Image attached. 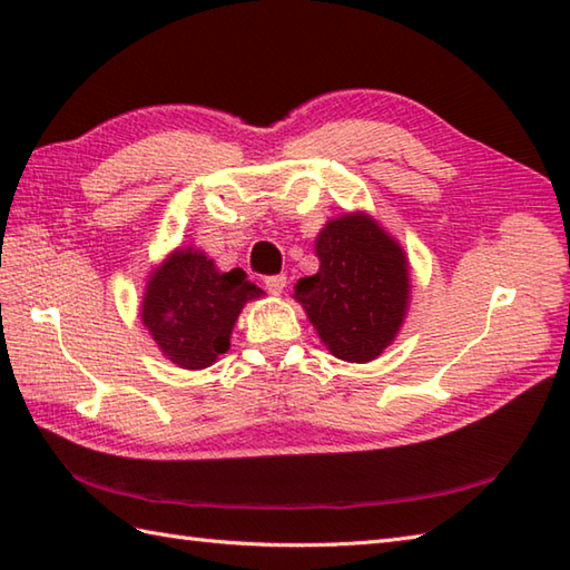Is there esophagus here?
I'll return each instance as SVG.
<instances>
[{"mask_svg":"<svg viewBox=\"0 0 570 570\" xmlns=\"http://www.w3.org/2000/svg\"><path fill=\"white\" fill-rule=\"evenodd\" d=\"M264 286L269 288L272 294H282L286 288V274H272V276H264Z\"/></svg>","mask_w":570,"mask_h":570,"instance_id":"34e87169","label":"esophagus"}]
</instances>
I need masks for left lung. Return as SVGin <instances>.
<instances>
[{
    "mask_svg": "<svg viewBox=\"0 0 570 570\" xmlns=\"http://www.w3.org/2000/svg\"><path fill=\"white\" fill-rule=\"evenodd\" d=\"M321 269L294 296L335 357L370 362L402 328L411 282L406 254L367 213L335 217L316 237Z\"/></svg>",
    "mask_w": 570,
    "mask_h": 570,
    "instance_id": "obj_1",
    "label": "left lung"
}]
</instances>
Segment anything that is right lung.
Wrapping results in <instances>:
<instances>
[{
	"label": "right lung",
	"instance_id": "right-lung-1",
	"mask_svg": "<svg viewBox=\"0 0 570 570\" xmlns=\"http://www.w3.org/2000/svg\"><path fill=\"white\" fill-rule=\"evenodd\" d=\"M262 294L242 269L217 272L200 249H176L149 276L141 323L166 360L203 370L227 353L239 311Z\"/></svg>",
	"mask_w": 570,
	"mask_h": 570
}]
</instances>
